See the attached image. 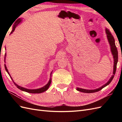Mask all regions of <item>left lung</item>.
Segmentation results:
<instances>
[{"instance_id":"8db88e82","label":"left lung","mask_w":122,"mask_h":122,"mask_svg":"<svg viewBox=\"0 0 122 122\" xmlns=\"http://www.w3.org/2000/svg\"><path fill=\"white\" fill-rule=\"evenodd\" d=\"M105 31H106V34L107 35V38L108 42L109 43V45L110 46V49H111V52L112 53V54L113 55V57L114 59V65H113V75L112 76V77H110V78L108 80V81L105 83L104 85H103L101 87H99L98 88H97V89H95V90H86V89H83V88H79V87H77L76 90L77 91H78L81 92H83V93H95V92H98L99 91L101 90L103 88L107 86L111 82L112 80L113 79V77L114 76V75H115V73L116 72V69H117V65L118 61V52H117V48L116 47V46L115 45V40H114V39L113 38V36H112V34H111V32L109 31V29L107 28L105 29Z\"/></svg>"}]
</instances>
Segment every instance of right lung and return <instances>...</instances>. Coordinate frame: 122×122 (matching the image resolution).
<instances>
[{
  "label": "right lung",
  "mask_w": 122,
  "mask_h": 122,
  "mask_svg": "<svg viewBox=\"0 0 122 122\" xmlns=\"http://www.w3.org/2000/svg\"><path fill=\"white\" fill-rule=\"evenodd\" d=\"M21 21H22V19H20H20H18L16 21V22L15 23V24H14V26H13V27L12 30V31H11L10 34H12V33L14 32V31L15 30V28L16 27L17 25L18 24H19L20 23H21ZM6 53H5V57H6ZM5 70H6V71L7 72H8V73L9 74V75H10V77L11 78V79H12V80H13V81L14 82V83L15 84V86H17V88H18L19 90H21V91H24V92H27V93H32V94H39V93H43V92H45V91H47V90H48V88H49V86H50V84H51V74H52V72H51V74H50V79H49V82H48V83L46 85V86H45L42 87H41V88H37V89H34V90L27 89V88H24V87H22V86H18V85H17L16 83H15L14 81H13V79H12V77L10 76V73H9V71H8V70L7 69V68H6V66L5 64Z\"/></svg>",
  "instance_id": "obj_1"
}]
</instances>
